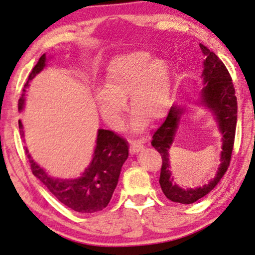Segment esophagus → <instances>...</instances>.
<instances>
[{"label": "esophagus", "mask_w": 255, "mask_h": 255, "mask_svg": "<svg viewBox=\"0 0 255 255\" xmlns=\"http://www.w3.org/2000/svg\"><path fill=\"white\" fill-rule=\"evenodd\" d=\"M144 147V144L142 140H132L130 142V153L134 154V153H137L140 150H142Z\"/></svg>", "instance_id": "esophagus-1"}]
</instances>
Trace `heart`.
Masks as SVG:
<instances>
[{"instance_id":"b5f03b06","label":"heart","mask_w":255,"mask_h":255,"mask_svg":"<svg viewBox=\"0 0 255 255\" xmlns=\"http://www.w3.org/2000/svg\"><path fill=\"white\" fill-rule=\"evenodd\" d=\"M129 96L130 111L135 113L130 127L139 131L149 123L165 118L172 97V75L165 59L149 51L134 50L118 55L110 62L104 87L95 93L101 117L110 127L119 129L124 124Z\"/></svg>"}]
</instances>
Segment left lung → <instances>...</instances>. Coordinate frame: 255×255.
Wrapping results in <instances>:
<instances>
[{
  "label": "left lung",
  "instance_id": "left-lung-1",
  "mask_svg": "<svg viewBox=\"0 0 255 255\" xmlns=\"http://www.w3.org/2000/svg\"><path fill=\"white\" fill-rule=\"evenodd\" d=\"M200 50L205 56L203 64V89L200 91L199 104L212 112L218 124L220 134L222 135V151L220 157V166L214 178L198 188L183 189L174 182L170 172L169 149L174 142L185 106L174 104L168 116L158 130L152 136V146L160 153L162 166L159 183L162 192L169 200L180 204H192L203 198L214 189L225 175L230 164L233 153L235 132L237 125V98L235 96V87L225 64L214 52L199 43Z\"/></svg>",
  "mask_w": 255,
  "mask_h": 255
}]
</instances>
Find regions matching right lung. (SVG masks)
Returning <instances> with one entry per match:
<instances>
[{"label":"right lung","instance_id":"obj_1","mask_svg":"<svg viewBox=\"0 0 255 255\" xmlns=\"http://www.w3.org/2000/svg\"><path fill=\"white\" fill-rule=\"evenodd\" d=\"M48 58L45 54L40 57L39 62L30 72L27 82L22 89L21 97L18 101V110L21 112L25 106V93L29 82L47 66ZM19 129L24 137V127L19 120ZM30 169L48 188L56 199L68 208L79 213H95L108 206L119 181L121 167L128 158V143L111 130L98 129L96 146L89 166L75 178L52 177L34 161L28 149L25 146Z\"/></svg>","mask_w":255,"mask_h":255}]
</instances>
